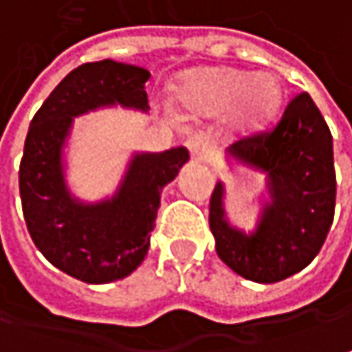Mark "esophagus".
I'll list each match as a JSON object with an SVG mask.
<instances>
[{
	"label": "esophagus",
	"instance_id": "obj_1",
	"mask_svg": "<svg viewBox=\"0 0 352 352\" xmlns=\"http://www.w3.org/2000/svg\"><path fill=\"white\" fill-rule=\"evenodd\" d=\"M185 145H187V149H189V153H191L193 159H197V161H207L209 147H207V141H205L203 135H191Z\"/></svg>",
	"mask_w": 352,
	"mask_h": 352
}]
</instances>
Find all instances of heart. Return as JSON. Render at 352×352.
Instances as JSON below:
<instances>
[{"label":"heart","instance_id":"obj_1","mask_svg":"<svg viewBox=\"0 0 352 352\" xmlns=\"http://www.w3.org/2000/svg\"><path fill=\"white\" fill-rule=\"evenodd\" d=\"M179 101L187 111L201 115H217L231 107L235 123L249 127L279 105L280 85L269 73L251 77L231 67L197 69L185 75Z\"/></svg>","mask_w":352,"mask_h":352}]
</instances>
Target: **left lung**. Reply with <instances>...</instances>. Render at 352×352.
Returning a JSON list of instances; mask_svg holds the SVG:
<instances>
[{
	"label": "left lung",
	"mask_w": 352,
	"mask_h": 352,
	"mask_svg": "<svg viewBox=\"0 0 352 352\" xmlns=\"http://www.w3.org/2000/svg\"><path fill=\"white\" fill-rule=\"evenodd\" d=\"M229 153L269 177L271 205L257 231L229 227L223 185L209 203V227L221 261L255 283H277L302 271L317 257L335 217L337 177L333 135L307 91L295 95L271 129L245 135Z\"/></svg>",
	"instance_id": "obj_1"
}]
</instances>
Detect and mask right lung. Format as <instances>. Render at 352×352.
I'll return each instance as SVG.
<instances>
[{
    "label": "right lung",
    "instance_id": "1",
    "mask_svg": "<svg viewBox=\"0 0 352 352\" xmlns=\"http://www.w3.org/2000/svg\"><path fill=\"white\" fill-rule=\"evenodd\" d=\"M149 72L111 59L73 69L43 101L25 137L19 195L35 247L59 271L91 285L123 279L141 265L155 227L161 189L189 159L185 147L135 155L119 193L77 203L63 181L61 147L73 117L103 105L147 109Z\"/></svg>",
    "mask_w": 352,
    "mask_h": 352
}]
</instances>
